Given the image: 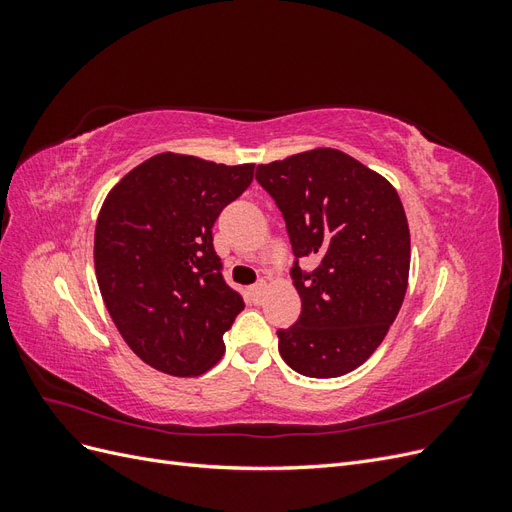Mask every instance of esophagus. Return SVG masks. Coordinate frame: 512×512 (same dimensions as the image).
<instances>
[{"instance_id":"esophagus-1","label":"esophagus","mask_w":512,"mask_h":512,"mask_svg":"<svg viewBox=\"0 0 512 512\" xmlns=\"http://www.w3.org/2000/svg\"><path fill=\"white\" fill-rule=\"evenodd\" d=\"M265 288H267V282H265V280L256 282V284L250 288V294H252L254 303H260V301H262V294H265Z\"/></svg>"}]
</instances>
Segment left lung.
Segmentation results:
<instances>
[{
  "label": "left lung",
  "instance_id": "1",
  "mask_svg": "<svg viewBox=\"0 0 512 512\" xmlns=\"http://www.w3.org/2000/svg\"><path fill=\"white\" fill-rule=\"evenodd\" d=\"M256 181L282 211L301 297V316L277 331V348L301 376H344L376 352L404 303V205L389 181L337 149L260 164ZM303 257L317 260L312 272L300 269Z\"/></svg>",
  "mask_w": 512,
  "mask_h": 512
}]
</instances>
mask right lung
<instances>
[{
    "label": "right lung",
    "mask_w": 512,
    "mask_h": 512,
    "mask_svg": "<svg viewBox=\"0 0 512 512\" xmlns=\"http://www.w3.org/2000/svg\"><path fill=\"white\" fill-rule=\"evenodd\" d=\"M254 179V164L226 166L158 153L106 196L94 260L104 305L136 356L170 376L205 374L243 297L222 275L213 224Z\"/></svg>",
    "instance_id": "add662e5"
}]
</instances>
